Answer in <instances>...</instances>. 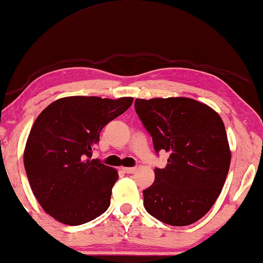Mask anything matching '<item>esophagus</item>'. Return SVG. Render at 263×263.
<instances>
[{
  "instance_id": "obj_1",
  "label": "esophagus",
  "mask_w": 263,
  "mask_h": 263,
  "mask_svg": "<svg viewBox=\"0 0 263 263\" xmlns=\"http://www.w3.org/2000/svg\"><path fill=\"white\" fill-rule=\"evenodd\" d=\"M123 170L126 172V174H133L136 171V167H123Z\"/></svg>"
}]
</instances>
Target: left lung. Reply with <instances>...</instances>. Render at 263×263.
Segmentation results:
<instances>
[{
  "instance_id": "obj_1",
  "label": "left lung",
  "mask_w": 263,
  "mask_h": 263,
  "mask_svg": "<svg viewBox=\"0 0 263 263\" xmlns=\"http://www.w3.org/2000/svg\"><path fill=\"white\" fill-rule=\"evenodd\" d=\"M135 108L157 154L170 155L143 191L145 209L166 224H193L216 202L228 175L224 124L213 108L190 98L136 99Z\"/></svg>"
}]
</instances>
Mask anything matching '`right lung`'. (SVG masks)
<instances>
[{"mask_svg":"<svg viewBox=\"0 0 263 263\" xmlns=\"http://www.w3.org/2000/svg\"><path fill=\"white\" fill-rule=\"evenodd\" d=\"M133 98L66 97L35 120L23 163L31 190L47 214L80 226L105 213L118 172L91 159L105 125L126 111Z\"/></svg>","mask_w":263,"mask_h":263,"instance_id":"1","label":"right lung"}]
</instances>
